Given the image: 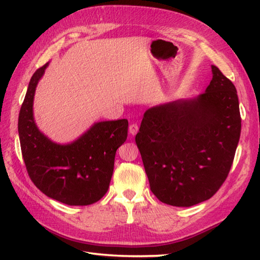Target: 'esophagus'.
<instances>
[{"label": "esophagus", "mask_w": 260, "mask_h": 260, "mask_svg": "<svg viewBox=\"0 0 260 260\" xmlns=\"http://www.w3.org/2000/svg\"><path fill=\"white\" fill-rule=\"evenodd\" d=\"M128 132H129V134L132 136L136 135L137 132H139V126H137V124H131L129 125V128H128Z\"/></svg>", "instance_id": "34e87169"}]
</instances>
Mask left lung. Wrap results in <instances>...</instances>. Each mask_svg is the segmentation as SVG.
<instances>
[{
	"instance_id": "obj_1",
	"label": "left lung",
	"mask_w": 260,
	"mask_h": 260,
	"mask_svg": "<svg viewBox=\"0 0 260 260\" xmlns=\"http://www.w3.org/2000/svg\"><path fill=\"white\" fill-rule=\"evenodd\" d=\"M206 91L148 108L135 141L151 191L159 201L191 207L227 179L240 139L236 87L211 66Z\"/></svg>"
}]
</instances>
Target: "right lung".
<instances>
[{
	"label": "right lung",
	"mask_w": 260,
	"mask_h": 260,
	"mask_svg": "<svg viewBox=\"0 0 260 260\" xmlns=\"http://www.w3.org/2000/svg\"><path fill=\"white\" fill-rule=\"evenodd\" d=\"M48 66L33 74L20 109L22 156L30 179L46 196L68 206H88L108 190L115 154L127 139L128 120L97 121L67 144L51 141L38 128L33 116L36 88Z\"/></svg>",
	"instance_id": "add662e5"
}]
</instances>
